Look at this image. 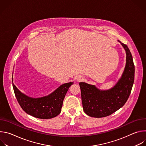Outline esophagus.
<instances>
[{
	"instance_id": "esophagus-1",
	"label": "esophagus",
	"mask_w": 146,
	"mask_h": 146,
	"mask_svg": "<svg viewBox=\"0 0 146 146\" xmlns=\"http://www.w3.org/2000/svg\"><path fill=\"white\" fill-rule=\"evenodd\" d=\"M83 79V77H81V76H80L77 78V81H81Z\"/></svg>"
}]
</instances>
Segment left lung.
<instances>
[{
    "label": "left lung",
    "instance_id": "8db88e82",
    "mask_svg": "<svg viewBox=\"0 0 146 146\" xmlns=\"http://www.w3.org/2000/svg\"><path fill=\"white\" fill-rule=\"evenodd\" d=\"M127 54L124 72L117 84L111 89L100 91L95 86L80 82L82 108L89 116L101 118L111 115L125 103L131 94L135 78V65L128 46L118 40Z\"/></svg>",
    "mask_w": 146,
    "mask_h": 146
}]
</instances>
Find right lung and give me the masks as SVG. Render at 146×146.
<instances>
[{
    "label": "right lung",
    "instance_id": "add662e5",
    "mask_svg": "<svg viewBox=\"0 0 146 146\" xmlns=\"http://www.w3.org/2000/svg\"><path fill=\"white\" fill-rule=\"evenodd\" d=\"M73 84L72 82L64 84L49 95L36 99L21 92L13 82V87L17 100L25 113L36 118L49 119L60 114L65 95Z\"/></svg>",
    "mask_w": 146,
    "mask_h": 146
}]
</instances>
